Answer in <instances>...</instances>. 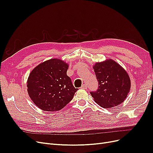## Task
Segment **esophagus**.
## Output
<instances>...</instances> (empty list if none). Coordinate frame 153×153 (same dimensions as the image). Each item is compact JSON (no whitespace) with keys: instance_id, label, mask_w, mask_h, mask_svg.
<instances>
[{"instance_id":"esophagus-1","label":"esophagus","mask_w":153,"mask_h":153,"mask_svg":"<svg viewBox=\"0 0 153 153\" xmlns=\"http://www.w3.org/2000/svg\"><path fill=\"white\" fill-rule=\"evenodd\" d=\"M81 89H86V88H87V85L84 84L82 85V86H81Z\"/></svg>"}]
</instances>
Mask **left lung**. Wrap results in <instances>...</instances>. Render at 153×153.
Listing matches in <instances>:
<instances>
[{"label": "left lung", "instance_id": "left-lung-1", "mask_svg": "<svg viewBox=\"0 0 153 153\" xmlns=\"http://www.w3.org/2000/svg\"><path fill=\"white\" fill-rule=\"evenodd\" d=\"M94 70L98 89L90 92L95 102L103 108H111L122 103L130 89L127 72L111 59L96 63Z\"/></svg>", "mask_w": 153, "mask_h": 153}]
</instances>
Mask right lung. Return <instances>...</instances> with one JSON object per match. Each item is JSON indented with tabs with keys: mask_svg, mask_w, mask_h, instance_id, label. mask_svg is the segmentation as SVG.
<instances>
[{
	"mask_svg": "<svg viewBox=\"0 0 153 153\" xmlns=\"http://www.w3.org/2000/svg\"><path fill=\"white\" fill-rule=\"evenodd\" d=\"M68 65L52 59L37 66L28 77V93L35 105L45 111H58L65 107L78 90L67 76Z\"/></svg>",
	"mask_w": 153,
	"mask_h": 153,
	"instance_id": "right-lung-1",
	"label": "right lung"
}]
</instances>
